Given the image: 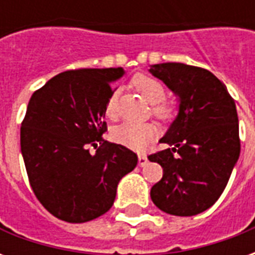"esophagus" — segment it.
Masks as SVG:
<instances>
[{
	"mask_svg": "<svg viewBox=\"0 0 255 255\" xmlns=\"http://www.w3.org/2000/svg\"><path fill=\"white\" fill-rule=\"evenodd\" d=\"M138 162H139V166H144L147 164V157L146 154H139L138 155Z\"/></svg>",
	"mask_w": 255,
	"mask_h": 255,
	"instance_id": "1",
	"label": "esophagus"
}]
</instances>
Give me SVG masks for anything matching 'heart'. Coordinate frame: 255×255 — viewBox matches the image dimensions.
Segmentation results:
<instances>
[{
	"label": "heart",
	"instance_id": "b5f03b06",
	"mask_svg": "<svg viewBox=\"0 0 255 255\" xmlns=\"http://www.w3.org/2000/svg\"><path fill=\"white\" fill-rule=\"evenodd\" d=\"M132 86L151 104V113L157 119L166 120L172 115L171 106L164 102L165 89L161 82L149 75H138L132 80ZM105 115L109 119L117 117V95L112 94L105 105ZM157 136V127L151 123H123L112 132V138L119 144L128 149L142 150Z\"/></svg>",
	"mask_w": 255,
	"mask_h": 255
}]
</instances>
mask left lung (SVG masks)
Here are the masks:
<instances>
[{"instance_id":"obj_1","label":"left lung","mask_w":255,"mask_h":255,"mask_svg":"<svg viewBox=\"0 0 255 255\" xmlns=\"http://www.w3.org/2000/svg\"><path fill=\"white\" fill-rule=\"evenodd\" d=\"M150 72L180 100L179 115L160 140L169 147L149 155L164 172L150 197L165 213L195 216L219 199L241 154L235 101L208 69L164 63Z\"/></svg>"}]
</instances>
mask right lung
Instances as JSON below:
<instances>
[{
	"mask_svg": "<svg viewBox=\"0 0 255 255\" xmlns=\"http://www.w3.org/2000/svg\"><path fill=\"white\" fill-rule=\"evenodd\" d=\"M123 73V68L65 71L28 102L20 128L28 182L42 206L63 221L86 223L106 213L120 179L138 164L132 150L102 138L111 82Z\"/></svg>",
	"mask_w": 255,
	"mask_h": 255,
	"instance_id": "add662e5",
	"label": "right lung"
}]
</instances>
